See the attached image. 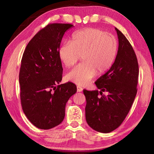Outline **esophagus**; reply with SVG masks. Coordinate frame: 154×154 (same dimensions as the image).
Segmentation results:
<instances>
[{
	"instance_id": "34e87169",
	"label": "esophagus",
	"mask_w": 154,
	"mask_h": 154,
	"mask_svg": "<svg viewBox=\"0 0 154 154\" xmlns=\"http://www.w3.org/2000/svg\"><path fill=\"white\" fill-rule=\"evenodd\" d=\"M83 91V88L80 86H77V92H82Z\"/></svg>"
}]
</instances>
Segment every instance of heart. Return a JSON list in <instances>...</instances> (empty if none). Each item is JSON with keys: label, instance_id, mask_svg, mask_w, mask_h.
<instances>
[{"label": "heart", "instance_id": "obj_1", "mask_svg": "<svg viewBox=\"0 0 154 154\" xmlns=\"http://www.w3.org/2000/svg\"><path fill=\"white\" fill-rule=\"evenodd\" d=\"M118 49L117 38L101 29L88 28L74 32L70 43L60 46L58 56L67 68L73 67L80 56L82 63L67 74L66 80L87 85L96 73L103 74L112 66Z\"/></svg>", "mask_w": 154, "mask_h": 154}]
</instances>
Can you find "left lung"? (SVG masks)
<instances>
[{"mask_svg": "<svg viewBox=\"0 0 154 154\" xmlns=\"http://www.w3.org/2000/svg\"><path fill=\"white\" fill-rule=\"evenodd\" d=\"M115 29L119 40L118 54L110 69L95 82L100 91L83 90L87 101V123L102 133L110 132L119 127L129 112L137 91L139 66L136 53L125 36ZM103 91H107L108 95H103Z\"/></svg>", "mask_w": 154, "mask_h": 154, "instance_id": "left-lung-1", "label": "left lung"}]
</instances>
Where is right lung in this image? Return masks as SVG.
<instances>
[{
    "label": "right lung",
    "instance_id": "add662e5",
    "mask_svg": "<svg viewBox=\"0 0 154 154\" xmlns=\"http://www.w3.org/2000/svg\"><path fill=\"white\" fill-rule=\"evenodd\" d=\"M74 26L53 23L46 26L27 45L19 73L20 101L25 115L36 127L48 130L61 123L70 97L76 86L59 85L63 68L58 56L62 37Z\"/></svg>",
    "mask_w": 154,
    "mask_h": 154
}]
</instances>
